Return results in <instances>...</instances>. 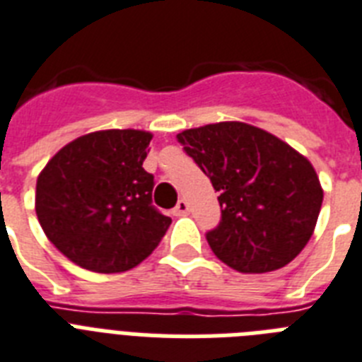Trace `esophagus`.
Returning <instances> with one entry per match:
<instances>
[{
    "label": "esophagus",
    "instance_id": "1",
    "mask_svg": "<svg viewBox=\"0 0 362 362\" xmlns=\"http://www.w3.org/2000/svg\"><path fill=\"white\" fill-rule=\"evenodd\" d=\"M187 211H189V204H187L186 199H180L178 204L175 206V210H173V214H175V216H186Z\"/></svg>",
    "mask_w": 362,
    "mask_h": 362
}]
</instances>
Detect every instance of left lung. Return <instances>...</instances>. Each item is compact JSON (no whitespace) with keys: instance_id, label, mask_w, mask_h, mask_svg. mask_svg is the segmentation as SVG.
<instances>
[{"instance_id":"left-lung-1","label":"left lung","mask_w":362,"mask_h":362,"mask_svg":"<svg viewBox=\"0 0 362 362\" xmlns=\"http://www.w3.org/2000/svg\"><path fill=\"white\" fill-rule=\"evenodd\" d=\"M176 139L219 193L221 221L206 240L221 262L242 273H266L303 251L324 201L305 156L245 122L191 128Z\"/></svg>"}]
</instances>
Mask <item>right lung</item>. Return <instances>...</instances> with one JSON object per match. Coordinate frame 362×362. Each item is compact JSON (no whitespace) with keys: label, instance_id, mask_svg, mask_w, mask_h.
<instances>
[{"label":"right lung","instance_id":"add662e5","mask_svg":"<svg viewBox=\"0 0 362 362\" xmlns=\"http://www.w3.org/2000/svg\"><path fill=\"white\" fill-rule=\"evenodd\" d=\"M152 134L102 130L63 146L37 178L35 210L64 257L96 273L128 272L165 236L171 217L152 206L143 169Z\"/></svg>","mask_w":362,"mask_h":362}]
</instances>
